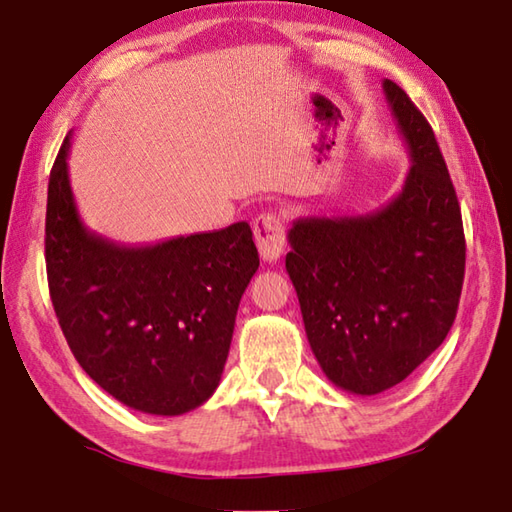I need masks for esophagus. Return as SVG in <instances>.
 Masks as SVG:
<instances>
[{
	"instance_id": "obj_1",
	"label": "esophagus",
	"mask_w": 512,
	"mask_h": 512,
	"mask_svg": "<svg viewBox=\"0 0 512 512\" xmlns=\"http://www.w3.org/2000/svg\"><path fill=\"white\" fill-rule=\"evenodd\" d=\"M255 241L264 262H278L285 250V225L276 213H262L253 223Z\"/></svg>"
}]
</instances>
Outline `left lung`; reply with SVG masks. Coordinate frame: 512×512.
<instances>
[{"label":"left lung","instance_id":"left-lung-1","mask_svg":"<svg viewBox=\"0 0 512 512\" xmlns=\"http://www.w3.org/2000/svg\"><path fill=\"white\" fill-rule=\"evenodd\" d=\"M384 94L411 156L402 190L363 216L294 220L285 259L312 354L356 395L398 386L444 342L467 253L432 126L393 80Z\"/></svg>","mask_w":512,"mask_h":512}]
</instances>
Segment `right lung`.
Listing matches in <instances>:
<instances>
[{
    "instance_id": "add662e5",
    "label": "right lung",
    "mask_w": 512,
    "mask_h": 512,
    "mask_svg": "<svg viewBox=\"0 0 512 512\" xmlns=\"http://www.w3.org/2000/svg\"><path fill=\"white\" fill-rule=\"evenodd\" d=\"M61 144L48 183L50 299L75 361L112 398L156 416L207 402L220 384L239 301L259 266L248 223L119 246L87 230Z\"/></svg>"
}]
</instances>
